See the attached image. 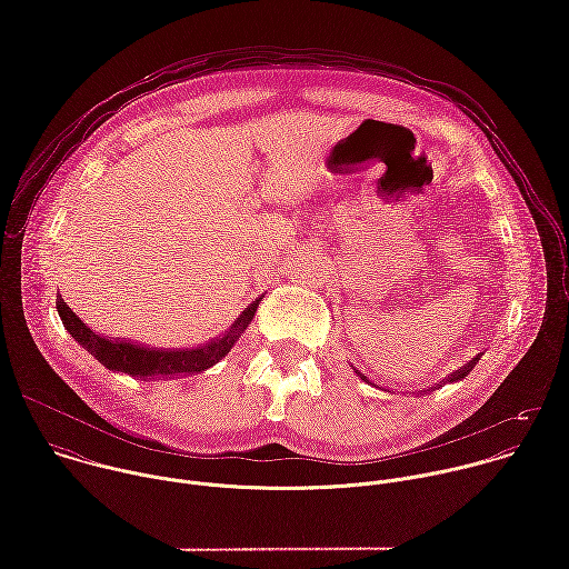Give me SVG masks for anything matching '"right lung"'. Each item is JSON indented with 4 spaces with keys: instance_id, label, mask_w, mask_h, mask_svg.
Wrapping results in <instances>:
<instances>
[{
    "instance_id": "right-lung-1",
    "label": "right lung",
    "mask_w": 569,
    "mask_h": 569,
    "mask_svg": "<svg viewBox=\"0 0 569 569\" xmlns=\"http://www.w3.org/2000/svg\"><path fill=\"white\" fill-rule=\"evenodd\" d=\"M263 297L252 301L246 310H242L231 327L224 331V336H218L204 347L198 349H182V351H157L130 342H114L103 336H97L90 327L78 319V315L62 301V297L56 299L58 315L64 323L69 336L88 349L103 367L112 371H121L141 380H157V378H176V376H191L200 373L216 362H220L233 347V342L240 338V333L248 329V323L254 319L257 306Z\"/></svg>"
}]
</instances>
